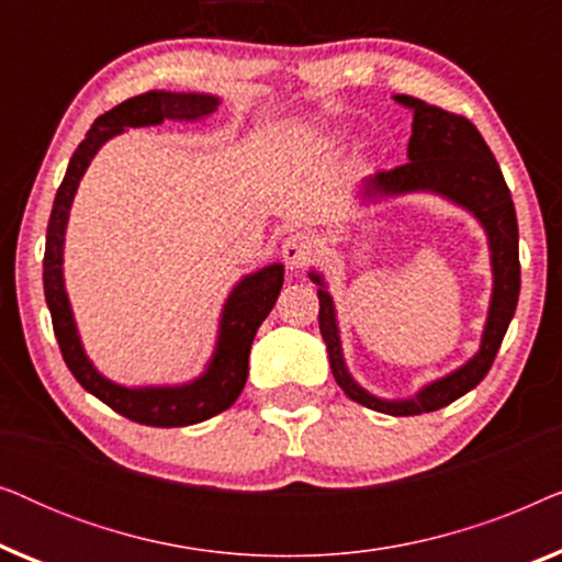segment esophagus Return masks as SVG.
I'll return each instance as SVG.
<instances>
[{
    "label": "esophagus",
    "mask_w": 562,
    "mask_h": 562,
    "mask_svg": "<svg viewBox=\"0 0 562 562\" xmlns=\"http://www.w3.org/2000/svg\"><path fill=\"white\" fill-rule=\"evenodd\" d=\"M314 252H317V240L306 233L289 235L281 245V256H283V260H286L289 268L306 266L314 258Z\"/></svg>",
    "instance_id": "34e87169"
}]
</instances>
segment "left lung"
Wrapping results in <instances>:
<instances>
[{
    "label": "left lung",
    "mask_w": 562,
    "mask_h": 562,
    "mask_svg": "<svg viewBox=\"0 0 562 562\" xmlns=\"http://www.w3.org/2000/svg\"><path fill=\"white\" fill-rule=\"evenodd\" d=\"M394 102L414 112L409 148H406L409 164L368 176L360 181L358 196L363 202H383V199L409 194H432L460 206L483 227L488 243L491 299L479 350L456 371L425 383L412 396H375L352 379L345 363L340 322H337L335 299L327 291V279L317 268H310L306 276L319 286V333L327 345L329 368L337 386L368 409L391 417H409V414L442 409L479 386L488 373L519 302V229L502 168L473 122L406 94H394Z\"/></svg>",
    "instance_id": "8db88e82"
}]
</instances>
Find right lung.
<instances>
[{
    "mask_svg": "<svg viewBox=\"0 0 562 562\" xmlns=\"http://www.w3.org/2000/svg\"><path fill=\"white\" fill-rule=\"evenodd\" d=\"M222 99L199 91H145L140 97L127 99L94 120L79 148L68 160L66 176L60 181L56 202L45 233L43 258V289L48 302L56 340L64 352L68 371L76 375L89 394L112 406L122 417L150 427H187L229 409L240 396L248 379L250 345L258 327L271 314L276 299L283 286V263H271L258 271L245 273L229 289L222 304L217 337L204 371L183 383H153V386H125L99 371L94 360L83 350L79 325H76L71 299L64 279V248L66 227L71 217V204L87 168L104 143L117 137L130 127L164 125L166 120L202 122L217 112Z\"/></svg>",
    "mask_w": 562,
    "mask_h": 562,
    "instance_id": "right-lung-1",
    "label": "right lung"
}]
</instances>
